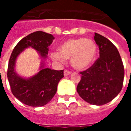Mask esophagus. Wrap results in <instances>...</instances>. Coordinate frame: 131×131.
Here are the masks:
<instances>
[{"instance_id": "34e87169", "label": "esophagus", "mask_w": 131, "mask_h": 131, "mask_svg": "<svg viewBox=\"0 0 131 131\" xmlns=\"http://www.w3.org/2000/svg\"><path fill=\"white\" fill-rule=\"evenodd\" d=\"M71 73V71H68V70H64V76H67V75H69Z\"/></svg>"}]
</instances>
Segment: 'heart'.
Instances as JSON below:
<instances>
[{
	"instance_id": "heart-1",
	"label": "heart",
	"mask_w": 131,
	"mask_h": 131,
	"mask_svg": "<svg viewBox=\"0 0 131 131\" xmlns=\"http://www.w3.org/2000/svg\"><path fill=\"white\" fill-rule=\"evenodd\" d=\"M97 53V47L90 39H73L64 41L60 46V51L51 53V58L60 62L65 63L71 58L72 66L78 70H84L93 63Z\"/></svg>"
}]
</instances>
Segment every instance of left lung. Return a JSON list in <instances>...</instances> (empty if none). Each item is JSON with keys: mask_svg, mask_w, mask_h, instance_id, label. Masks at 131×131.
Masks as SVG:
<instances>
[{"mask_svg": "<svg viewBox=\"0 0 131 131\" xmlns=\"http://www.w3.org/2000/svg\"><path fill=\"white\" fill-rule=\"evenodd\" d=\"M100 57L91 67L81 72L77 87L79 95L92 105H103L114 99L122 88L124 69L116 47L98 33L94 37Z\"/></svg>", "mask_w": 131, "mask_h": 131, "instance_id": "8db88e82", "label": "left lung"}]
</instances>
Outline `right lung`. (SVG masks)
<instances>
[{
	"instance_id": "obj_1",
	"label": "right lung",
	"mask_w": 131,
	"mask_h": 131,
	"mask_svg": "<svg viewBox=\"0 0 131 131\" xmlns=\"http://www.w3.org/2000/svg\"><path fill=\"white\" fill-rule=\"evenodd\" d=\"M54 39L51 34L37 31L23 38L16 45L9 58L7 78L12 93L16 99L31 107H41L48 103L57 91L58 84L64 77L63 70L56 71L45 67L49 46ZM32 47L42 58L40 71L30 78L19 76L15 71L17 56L25 49Z\"/></svg>"
}]
</instances>
